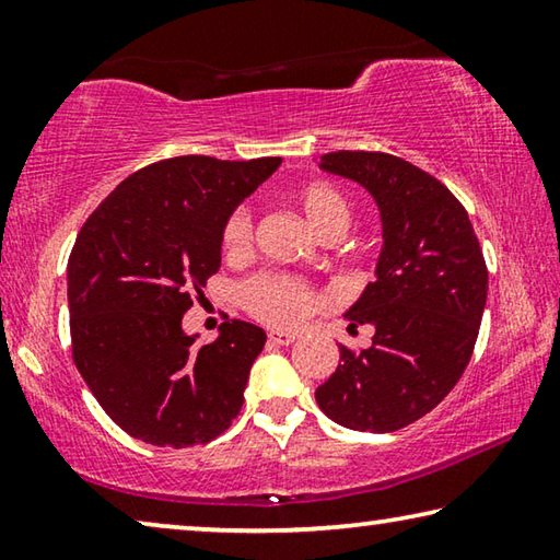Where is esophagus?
Segmentation results:
<instances>
[{
	"label": "esophagus",
	"mask_w": 560,
	"mask_h": 560,
	"mask_svg": "<svg viewBox=\"0 0 560 560\" xmlns=\"http://www.w3.org/2000/svg\"><path fill=\"white\" fill-rule=\"evenodd\" d=\"M269 340L277 346H291L293 340H296V334H283V330H271Z\"/></svg>",
	"instance_id": "obj_1"
}]
</instances>
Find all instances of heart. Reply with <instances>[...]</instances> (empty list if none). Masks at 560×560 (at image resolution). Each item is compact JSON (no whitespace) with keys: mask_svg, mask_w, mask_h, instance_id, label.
Masks as SVG:
<instances>
[{"mask_svg":"<svg viewBox=\"0 0 560 560\" xmlns=\"http://www.w3.org/2000/svg\"><path fill=\"white\" fill-rule=\"evenodd\" d=\"M308 224L324 236L343 234L350 224V202L336 185L306 183L293 192ZM254 244V210L242 202L234 207L222 226V249L230 259H242ZM240 301L252 316L273 326H293L314 308L316 291L291 273L261 271L240 287Z\"/></svg>","mask_w":560,"mask_h":560,"instance_id":"obj_1","label":"heart"}]
</instances>
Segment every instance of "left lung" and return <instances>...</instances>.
<instances>
[{
    "label": "left lung",
    "mask_w": 560,
    "mask_h": 560,
    "mask_svg": "<svg viewBox=\"0 0 560 560\" xmlns=\"http://www.w3.org/2000/svg\"><path fill=\"white\" fill-rule=\"evenodd\" d=\"M320 167L373 195L383 252L375 281L346 314L350 328H375L373 346H340L316 402L348 430L395 432L434 410L467 368L487 306V261L462 202L417 165L338 150Z\"/></svg>",
    "instance_id": "1"
}]
</instances>
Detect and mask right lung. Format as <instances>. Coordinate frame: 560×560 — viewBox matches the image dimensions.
I'll return each instance as SVG.
<instances>
[{
	"mask_svg": "<svg viewBox=\"0 0 560 560\" xmlns=\"http://www.w3.org/2000/svg\"><path fill=\"white\" fill-rule=\"evenodd\" d=\"M281 158H167L122 179L91 212L69 257L73 363L130 438L207 444L242 410L267 334L224 320L195 346L183 316L222 261V226Z\"/></svg>",
	"mask_w": 560,
	"mask_h": 560,
	"instance_id": "1",
	"label": "right lung"
}]
</instances>
